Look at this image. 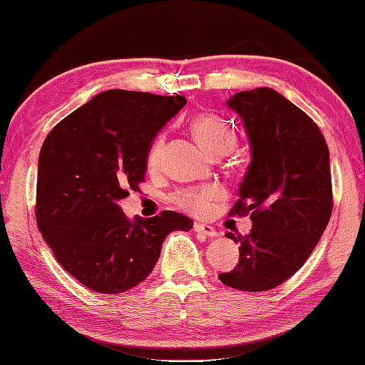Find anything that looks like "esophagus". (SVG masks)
Returning <instances> with one entry per match:
<instances>
[{"label":"esophagus","mask_w":365,"mask_h":365,"mask_svg":"<svg viewBox=\"0 0 365 365\" xmlns=\"http://www.w3.org/2000/svg\"><path fill=\"white\" fill-rule=\"evenodd\" d=\"M193 230L198 234H203L206 237H210V239H214V237H217V230L212 227L210 224H203V222H195L193 225Z\"/></svg>","instance_id":"esophagus-1"}]
</instances>
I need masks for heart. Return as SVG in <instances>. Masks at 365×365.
I'll return each instance as SVG.
<instances>
[{"mask_svg":"<svg viewBox=\"0 0 365 365\" xmlns=\"http://www.w3.org/2000/svg\"><path fill=\"white\" fill-rule=\"evenodd\" d=\"M192 130L195 133L196 140L200 141L207 153L212 155L227 154L235 146V131L230 128V125L224 118L217 117L212 113H203L195 117L192 121ZM165 136L160 135L155 138V141L151 144L148 151V167L155 169L160 164L162 151H164ZM224 192L216 185H207L201 188H190L182 190L175 195V203L195 214H206L212 210L216 201L221 198Z\"/></svg>","mask_w":365,"mask_h":365,"instance_id":"1","label":"heart"}]
</instances>
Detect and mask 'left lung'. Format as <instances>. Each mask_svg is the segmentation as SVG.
Segmentation results:
<instances>
[{"label":"left lung","mask_w":365,"mask_h":365,"mask_svg":"<svg viewBox=\"0 0 365 365\" xmlns=\"http://www.w3.org/2000/svg\"><path fill=\"white\" fill-rule=\"evenodd\" d=\"M227 106L240 115L252 160L232 214H250V234L225 235L240 244L239 264L221 273L239 291L274 289L304 266L333 211L329 153L307 113L269 88L237 92Z\"/></svg>","instance_id":"8db88e82"}]
</instances>
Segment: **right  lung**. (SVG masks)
Listing matches in <instances>:
<instances>
[{
    "mask_svg": "<svg viewBox=\"0 0 365 365\" xmlns=\"http://www.w3.org/2000/svg\"><path fill=\"white\" fill-rule=\"evenodd\" d=\"M187 99L110 89L63 118L38 155L36 217L56 262L81 284L118 294L140 284L173 230L193 221L175 211L130 222L118 201L140 192L155 133Z\"/></svg>",
    "mask_w": 365,
    "mask_h": 365,
    "instance_id": "obj_1",
    "label": "right lung"
}]
</instances>
